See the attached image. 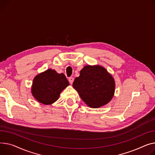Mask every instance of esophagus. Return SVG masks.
Returning a JSON list of instances; mask_svg holds the SVG:
<instances>
[{"instance_id": "34e87169", "label": "esophagus", "mask_w": 155, "mask_h": 155, "mask_svg": "<svg viewBox=\"0 0 155 155\" xmlns=\"http://www.w3.org/2000/svg\"><path fill=\"white\" fill-rule=\"evenodd\" d=\"M74 80V78L73 77H69V78H68V81L70 82V84H73Z\"/></svg>"}]
</instances>
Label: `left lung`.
Masks as SVG:
<instances>
[{"mask_svg": "<svg viewBox=\"0 0 155 155\" xmlns=\"http://www.w3.org/2000/svg\"><path fill=\"white\" fill-rule=\"evenodd\" d=\"M73 87L88 106L98 108L111 100L115 84L114 79L104 67L87 65L75 78Z\"/></svg>", "mask_w": 155, "mask_h": 155, "instance_id": "1", "label": "left lung"}]
</instances>
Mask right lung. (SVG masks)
Returning a JSON list of instances; mask_svg holds the SVG:
<instances>
[{
	"label": "right lung",
	"mask_w": 155,
	"mask_h": 155,
	"mask_svg": "<svg viewBox=\"0 0 155 155\" xmlns=\"http://www.w3.org/2000/svg\"><path fill=\"white\" fill-rule=\"evenodd\" d=\"M68 85L69 82L64 74L48 69L35 77L32 93L38 101L50 105L58 100L60 92Z\"/></svg>",
	"instance_id": "right-lung-1"
}]
</instances>
